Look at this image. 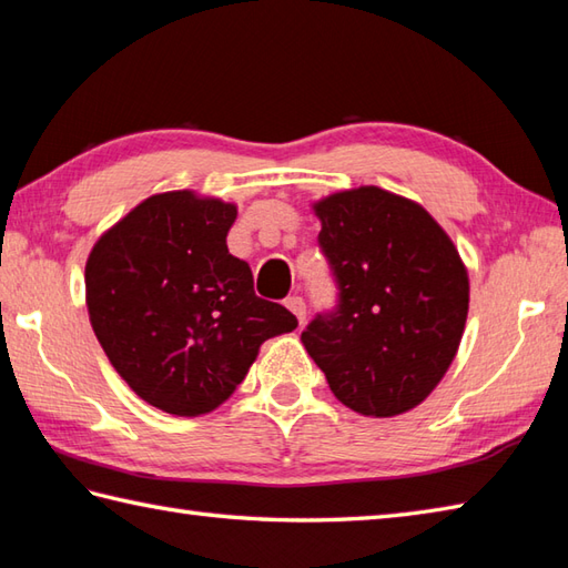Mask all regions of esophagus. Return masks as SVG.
<instances>
[{"mask_svg":"<svg viewBox=\"0 0 568 568\" xmlns=\"http://www.w3.org/2000/svg\"><path fill=\"white\" fill-rule=\"evenodd\" d=\"M285 307L293 312V315L297 317L300 324H305V317H307V307H305V300L300 295H291L285 300Z\"/></svg>","mask_w":568,"mask_h":568,"instance_id":"34e87169","label":"esophagus"}]
</instances>
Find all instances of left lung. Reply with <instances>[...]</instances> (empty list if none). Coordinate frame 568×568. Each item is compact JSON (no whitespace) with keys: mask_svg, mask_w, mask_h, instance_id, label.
Returning <instances> with one entry per match:
<instances>
[{"mask_svg":"<svg viewBox=\"0 0 568 568\" xmlns=\"http://www.w3.org/2000/svg\"><path fill=\"white\" fill-rule=\"evenodd\" d=\"M339 305L303 344L336 400L395 417L437 388L462 344L468 273L454 241L422 204L361 185L312 204Z\"/></svg>","mask_w":568,"mask_h":568,"instance_id":"1","label":"left lung"}]
</instances>
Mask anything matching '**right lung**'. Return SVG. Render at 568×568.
Returning a JSON list of instances; mask_svg holds the SVG:
<instances>
[{
    "label": "right lung",
    "mask_w": 568,
    "mask_h": 568,
    "mask_svg": "<svg viewBox=\"0 0 568 568\" xmlns=\"http://www.w3.org/2000/svg\"><path fill=\"white\" fill-rule=\"evenodd\" d=\"M236 204L192 190L151 195L92 246L84 265L90 324L114 371L168 415L220 407L271 336L293 332L283 305L253 293L226 234Z\"/></svg>",
    "instance_id": "obj_1"
}]
</instances>
